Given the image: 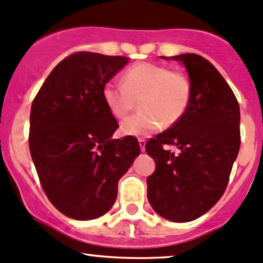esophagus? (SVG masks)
<instances>
[{
    "mask_svg": "<svg viewBox=\"0 0 263 263\" xmlns=\"http://www.w3.org/2000/svg\"><path fill=\"white\" fill-rule=\"evenodd\" d=\"M138 143H140L141 151H142V152H143L144 147H146V140H144V138H138Z\"/></svg>",
    "mask_w": 263,
    "mask_h": 263,
    "instance_id": "esophagus-1",
    "label": "esophagus"
}]
</instances>
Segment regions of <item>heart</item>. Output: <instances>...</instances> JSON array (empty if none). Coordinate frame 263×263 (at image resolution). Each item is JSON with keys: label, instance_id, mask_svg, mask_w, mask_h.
Wrapping results in <instances>:
<instances>
[{"label": "heart", "instance_id": "1", "mask_svg": "<svg viewBox=\"0 0 263 263\" xmlns=\"http://www.w3.org/2000/svg\"><path fill=\"white\" fill-rule=\"evenodd\" d=\"M193 96L185 73L156 63H136L121 75V85L106 83L102 99L115 119L122 120L136 107L140 111L121 123L127 136H147L163 125L171 127L183 119Z\"/></svg>", "mask_w": 263, "mask_h": 263}]
</instances>
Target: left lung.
Listing matches in <instances>:
<instances>
[{
  "label": "left lung",
  "instance_id": "left-lung-1",
  "mask_svg": "<svg viewBox=\"0 0 263 263\" xmlns=\"http://www.w3.org/2000/svg\"><path fill=\"white\" fill-rule=\"evenodd\" d=\"M172 59L185 65L193 96L183 119L146 143L156 162L147 197L163 218L186 222L210 210L228 186L240 149V106L209 60L193 53ZM164 145H176L178 152Z\"/></svg>",
  "mask_w": 263,
  "mask_h": 263
}]
</instances>
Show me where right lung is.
Returning <instances> with one entry per match:
<instances>
[{
    "label": "right lung",
    "instance_id": "obj_1",
    "mask_svg": "<svg viewBox=\"0 0 263 263\" xmlns=\"http://www.w3.org/2000/svg\"><path fill=\"white\" fill-rule=\"evenodd\" d=\"M128 58L77 52L63 59L32 102L29 151L45 195L60 213L91 220L111 209L117 184L141 153L119 128L102 87Z\"/></svg>",
    "mask_w": 263,
    "mask_h": 263
}]
</instances>
